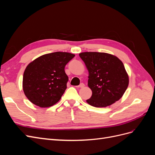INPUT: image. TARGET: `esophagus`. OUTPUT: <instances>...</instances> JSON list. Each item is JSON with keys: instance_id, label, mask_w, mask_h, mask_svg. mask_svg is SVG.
<instances>
[{"instance_id": "esophagus-1", "label": "esophagus", "mask_w": 155, "mask_h": 155, "mask_svg": "<svg viewBox=\"0 0 155 155\" xmlns=\"http://www.w3.org/2000/svg\"><path fill=\"white\" fill-rule=\"evenodd\" d=\"M85 87V85H84L83 83H81L79 85L76 86V87H78V88H83V87Z\"/></svg>"}]
</instances>
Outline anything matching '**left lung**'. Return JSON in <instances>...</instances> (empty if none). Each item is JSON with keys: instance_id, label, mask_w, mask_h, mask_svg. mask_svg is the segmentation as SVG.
I'll return each mask as SVG.
<instances>
[{"instance_id": "obj_1", "label": "left lung", "mask_w": 155, "mask_h": 155, "mask_svg": "<svg viewBox=\"0 0 155 155\" xmlns=\"http://www.w3.org/2000/svg\"><path fill=\"white\" fill-rule=\"evenodd\" d=\"M79 55L88 70V86L92 92L88 104L106 107L118 101L129 85V76L122 61L104 52L87 51Z\"/></svg>"}]
</instances>
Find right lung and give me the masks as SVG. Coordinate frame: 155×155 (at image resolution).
Here are the masks:
<instances>
[{
  "instance_id": "add662e5",
  "label": "right lung",
  "mask_w": 155,
  "mask_h": 155,
  "mask_svg": "<svg viewBox=\"0 0 155 155\" xmlns=\"http://www.w3.org/2000/svg\"><path fill=\"white\" fill-rule=\"evenodd\" d=\"M74 56L56 51L41 55L28 64L23 74L22 88L32 104L45 108L60 100L68 80L64 67Z\"/></svg>"
}]
</instances>
